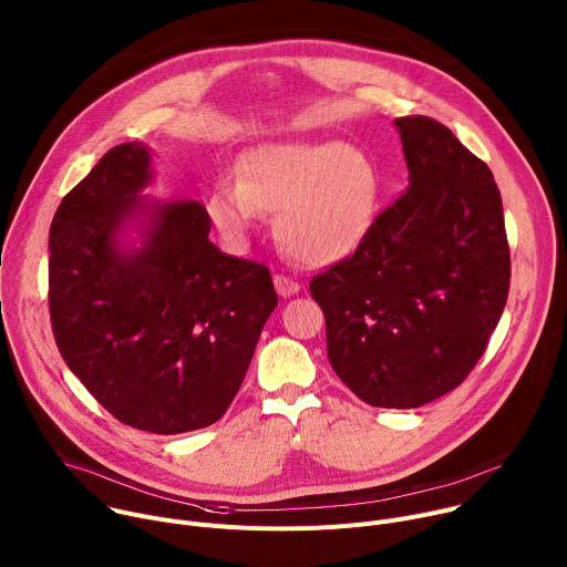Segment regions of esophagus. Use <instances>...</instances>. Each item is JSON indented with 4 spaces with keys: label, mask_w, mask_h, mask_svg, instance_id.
I'll use <instances>...</instances> for the list:
<instances>
[{
    "label": "esophagus",
    "mask_w": 567,
    "mask_h": 567,
    "mask_svg": "<svg viewBox=\"0 0 567 567\" xmlns=\"http://www.w3.org/2000/svg\"><path fill=\"white\" fill-rule=\"evenodd\" d=\"M274 285H276V291L280 296H285V298L300 291V282L289 278V276H285V274H274Z\"/></svg>",
    "instance_id": "34e87169"
}]
</instances>
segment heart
I'll use <instances>...</instances> for the list:
<instances>
[{"mask_svg":"<svg viewBox=\"0 0 567 567\" xmlns=\"http://www.w3.org/2000/svg\"><path fill=\"white\" fill-rule=\"evenodd\" d=\"M372 158L341 141L260 143L237 156L235 182L208 197L213 224L241 239L258 213H276L280 245L309 265L334 262L354 251L379 204Z\"/></svg>","mask_w":567,"mask_h":567,"instance_id":"obj_1","label":"heart"}]
</instances>
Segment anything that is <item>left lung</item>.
I'll list each match as a JSON object with an SVG mask.
<instances>
[{"instance_id":"left-lung-1","label":"left lung","mask_w":567,"mask_h":567,"mask_svg":"<svg viewBox=\"0 0 567 567\" xmlns=\"http://www.w3.org/2000/svg\"><path fill=\"white\" fill-rule=\"evenodd\" d=\"M394 125L411 186L309 291L339 379L370 406L417 409L457 388L487 350L512 260L489 166L431 116Z\"/></svg>"}]
</instances>
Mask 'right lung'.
<instances>
[{
    "label": "right lung",
    "mask_w": 567,
    "mask_h": 567,
    "mask_svg": "<svg viewBox=\"0 0 567 567\" xmlns=\"http://www.w3.org/2000/svg\"><path fill=\"white\" fill-rule=\"evenodd\" d=\"M150 182L141 143L112 147L60 202L49 313L69 370L118 422L156 435L215 424L237 394L278 293L269 267L221 254L199 202L156 204L145 247H116Z\"/></svg>",
    "instance_id": "right-lung-1"
}]
</instances>
